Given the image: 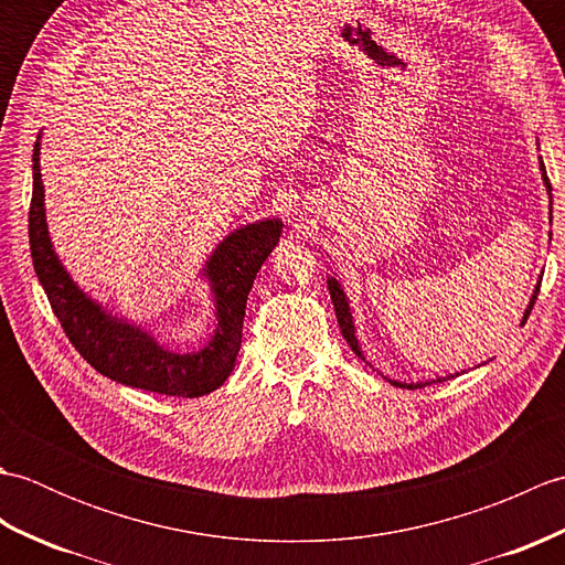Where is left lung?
I'll use <instances>...</instances> for the list:
<instances>
[{
	"label": "left lung",
	"mask_w": 565,
	"mask_h": 565,
	"mask_svg": "<svg viewBox=\"0 0 565 565\" xmlns=\"http://www.w3.org/2000/svg\"><path fill=\"white\" fill-rule=\"evenodd\" d=\"M542 174H544V184H546V189L551 191V182H548V177H546V167H544V162H542ZM328 286H330V298H332V306H334V313H338V322H340V330H342V338L347 340V344L352 347L354 350V354H359L362 356V350H359V342H356V338H354V326H352V313H350V306H347V298H344V291L340 289V284L334 281V279H328ZM539 286L542 284H536V289H534V296H532V301H530V308H526V313H524V318H522V326L526 322V318H530V313H532V308H534V301H536V296H539ZM441 379H437V383H439ZM393 386H401V388H423V386H429V383H435V381H425V383H401V381H391Z\"/></svg>",
	"instance_id": "8db88e82"
}]
</instances>
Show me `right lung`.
<instances>
[{"label": "right lung", "mask_w": 565, "mask_h": 565, "mask_svg": "<svg viewBox=\"0 0 565 565\" xmlns=\"http://www.w3.org/2000/svg\"><path fill=\"white\" fill-rule=\"evenodd\" d=\"M279 235L281 221H259L223 239L206 264L218 308V328L201 352L174 354L140 328L106 316L72 284L47 237L39 142L33 148V196L29 209L33 269L72 347L99 374L126 386L182 398H199L223 386L243 344V320L252 281L279 243Z\"/></svg>", "instance_id": "right-lung-1"}]
</instances>
